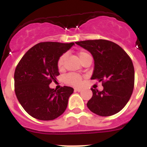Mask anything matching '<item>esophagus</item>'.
<instances>
[{"instance_id": "34e87169", "label": "esophagus", "mask_w": 147, "mask_h": 147, "mask_svg": "<svg viewBox=\"0 0 147 147\" xmlns=\"http://www.w3.org/2000/svg\"><path fill=\"white\" fill-rule=\"evenodd\" d=\"M82 88H75V92H82Z\"/></svg>"}]
</instances>
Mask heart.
<instances>
[{"mask_svg": "<svg viewBox=\"0 0 147 147\" xmlns=\"http://www.w3.org/2000/svg\"><path fill=\"white\" fill-rule=\"evenodd\" d=\"M78 55H79L80 59L81 62L84 59H85L86 57L90 56V55L87 52H86L85 50H80V51L78 52ZM67 55L66 54H63L60 57H59L58 60H57V68L59 69H63L65 65V61L66 60ZM65 82L67 83V84H71V85L73 86H80L82 84V77L80 75L76 73H69L65 77Z\"/></svg>", "mask_w": 147, "mask_h": 147, "instance_id": "b5f03b06", "label": "heart"}]
</instances>
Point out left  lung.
<instances>
[{
	"label": "left lung",
	"instance_id": "obj_1",
	"mask_svg": "<svg viewBox=\"0 0 147 147\" xmlns=\"http://www.w3.org/2000/svg\"><path fill=\"white\" fill-rule=\"evenodd\" d=\"M93 56L91 80L102 82V91L92 88V97L87 104L91 112L102 117L117 114L129 100L134 90V69L125 51L112 41L92 40L76 42Z\"/></svg>",
	"mask_w": 147,
	"mask_h": 147
}]
</instances>
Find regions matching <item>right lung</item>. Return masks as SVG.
<instances>
[{
  "label": "right lung",
  "mask_w": 147,
  "mask_h": 147,
  "mask_svg": "<svg viewBox=\"0 0 147 147\" xmlns=\"http://www.w3.org/2000/svg\"><path fill=\"white\" fill-rule=\"evenodd\" d=\"M74 42H40L31 47L18 64L14 73L15 92L23 109L32 117L53 120L63 114L74 89L64 86L56 91L49 84L60 75L59 57Z\"/></svg>",
  "instance_id": "add662e5"
}]
</instances>
